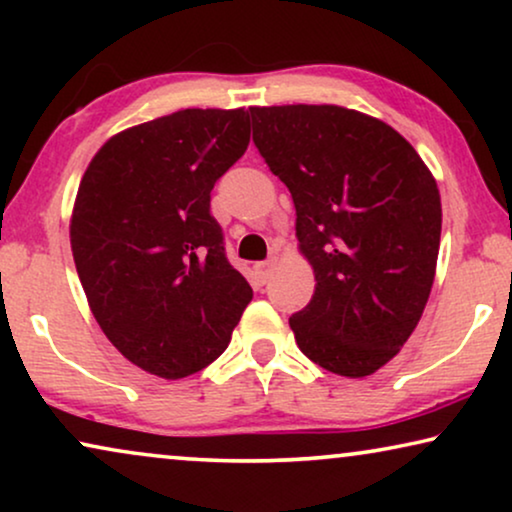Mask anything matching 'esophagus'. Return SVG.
Masks as SVG:
<instances>
[{"label":"esophagus","mask_w":512,"mask_h":512,"mask_svg":"<svg viewBox=\"0 0 512 512\" xmlns=\"http://www.w3.org/2000/svg\"><path fill=\"white\" fill-rule=\"evenodd\" d=\"M272 268H275V258H270V261H263V263L256 265V272H258V277H261L263 284L270 279Z\"/></svg>","instance_id":"esophagus-1"}]
</instances>
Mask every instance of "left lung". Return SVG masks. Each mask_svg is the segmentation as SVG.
Masks as SVG:
<instances>
[{
	"mask_svg": "<svg viewBox=\"0 0 512 512\" xmlns=\"http://www.w3.org/2000/svg\"><path fill=\"white\" fill-rule=\"evenodd\" d=\"M254 144L296 205L314 296L289 319L307 359L366 377L422 319L440 247L436 179L391 125L335 104L249 107Z\"/></svg>",
	"mask_w": 512,
	"mask_h": 512,
	"instance_id": "obj_1",
	"label": "left lung"
}]
</instances>
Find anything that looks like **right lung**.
<instances>
[{
    "label": "right lung",
    "instance_id": "1",
    "mask_svg": "<svg viewBox=\"0 0 512 512\" xmlns=\"http://www.w3.org/2000/svg\"><path fill=\"white\" fill-rule=\"evenodd\" d=\"M247 146L244 109H181L118 132L83 174L69 226L76 272L104 335L146 373L207 368L254 296L209 212Z\"/></svg>",
    "mask_w": 512,
    "mask_h": 512
}]
</instances>
